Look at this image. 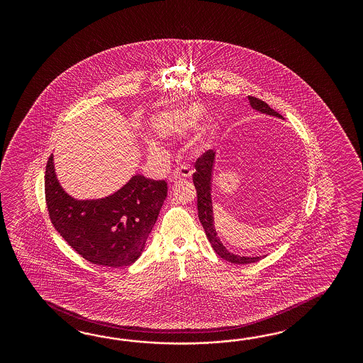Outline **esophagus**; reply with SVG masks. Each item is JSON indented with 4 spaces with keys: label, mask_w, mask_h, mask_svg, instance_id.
<instances>
[{
    "label": "esophagus",
    "mask_w": 363,
    "mask_h": 363,
    "mask_svg": "<svg viewBox=\"0 0 363 363\" xmlns=\"http://www.w3.org/2000/svg\"><path fill=\"white\" fill-rule=\"evenodd\" d=\"M191 174V170L186 166H179L177 167L176 172L173 176H170V182H176L177 179H184Z\"/></svg>",
    "instance_id": "obj_1"
}]
</instances>
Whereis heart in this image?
Here are the masks:
<instances>
[{
  "instance_id": "heart-1",
  "label": "heart",
  "mask_w": 363,
  "mask_h": 363,
  "mask_svg": "<svg viewBox=\"0 0 363 363\" xmlns=\"http://www.w3.org/2000/svg\"><path fill=\"white\" fill-rule=\"evenodd\" d=\"M202 116V110L198 106H193L181 114V126L184 129H190L197 125L198 120Z\"/></svg>"
}]
</instances>
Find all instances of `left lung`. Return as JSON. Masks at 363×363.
<instances>
[{"mask_svg":"<svg viewBox=\"0 0 363 363\" xmlns=\"http://www.w3.org/2000/svg\"><path fill=\"white\" fill-rule=\"evenodd\" d=\"M249 102L252 105V108L258 111H262L270 116H275L282 118V116L279 113H277L275 110L272 109L264 101L259 99H255L249 96ZM214 157L216 153L214 150H208L202 155H199L196 161V172L193 173V182L197 190V209L198 218L201 220L205 233L208 235L214 252L220 255V258H223L225 261L231 262V264H253L261 259V257H241V255H235V254L228 252V249L222 245L220 241L217 231L214 229V220H213V205H211V197H210V186H211V172H213V165H214Z\"/></svg>","mask_w":363,"mask_h":363,"instance_id":"obj_1","label":"left lung"}]
</instances>
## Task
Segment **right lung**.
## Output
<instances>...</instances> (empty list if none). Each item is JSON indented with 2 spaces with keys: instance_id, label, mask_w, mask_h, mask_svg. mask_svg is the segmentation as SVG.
I'll return each instance as SVG.
<instances>
[{
  "instance_id": "right-lung-1",
  "label": "right lung",
  "mask_w": 363,
  "mask_h": 363,
  "mask_svg": "<svg viewBox=\"0 0 363 363\" xmlns=\"http://www.w3.org/2000/svg\"><path fill=\"white\" fill-rule=\"evenodd\" d=\"M167 194L164 179H132L109 197L77 201L55 178L53 154L45 170V199L49 218L69 246L91 264L122 267L143 253Z\"/></svg>"
}]
</instances>
